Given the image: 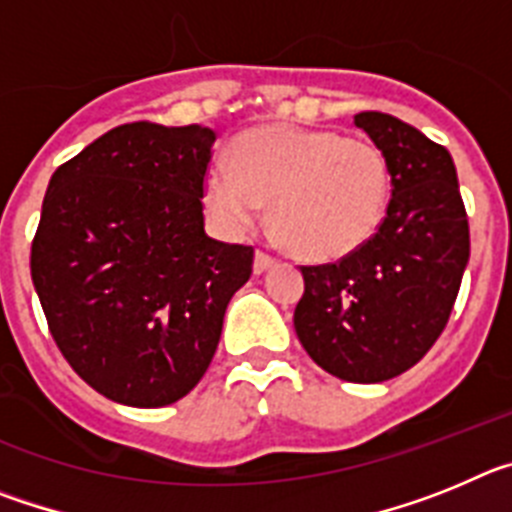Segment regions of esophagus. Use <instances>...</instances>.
<instances>
[{
  "label": "esophagus",
  "mask_w": 512,
  "mask_h": 512,
  "mask_svg": "<svg viewBox=\"0 0 512 512\" xmlns=\"http://www.w3.org/2000/svg\"><path fill=\"white\" fill-rule=\"evenodd\" d=\"M271 266H277V259L264 251H256V259H253V274H264V271H269Z\"/></svg>",
  "instance_id": "esophagus-1"
}]
</instances>
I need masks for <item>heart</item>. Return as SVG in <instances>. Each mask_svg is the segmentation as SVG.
Masks as SVG:
<instances>
[{
    "mask_svg": "<svg viewBox=\"0 0 512 512\" xmlns=\"http://www.w3.org/2000/svg\"><path fill=\"white\" fill-rule=\"evenodd\" d=\"M233 166L205 176V200L220 223L251 228L271 205V225L297 256L336 261L374 238L390 205L382 148L338 130L271 125L238 135Z\"/></svg>",
    "mask_w": 512,
    "mask_h": 512,
    "instance_id": "heart-1",
    "label": "heart"
}]
</instances>
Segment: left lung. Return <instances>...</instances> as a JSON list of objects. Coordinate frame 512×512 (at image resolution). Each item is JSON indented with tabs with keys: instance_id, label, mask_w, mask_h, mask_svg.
I'll use <instances>...</instances> for the list:
<instances>
[{
	"instance_id": "left-lung-1",
	"label": "left lung",
	"mask_w": 512,
	"mask_h": 512,
	"mask_svg": "<svg viewBox=\"0 0 512 512\" xmlns=\"http://www.w3.org/2000/svg\"><path fill=\"white\" fill-rule=\"evenodd\" d=\"M354 122L390 164L392 200L359 251L302 266L295 330L320 369L377 384L418 364L449 323L469 264V223L446 148L384 112Z\"/></svg>"
}]
</instances>
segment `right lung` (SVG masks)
<instances>
[{"mask_svg":"<svg viewBox=\"0 0 512 512\" xmlns=\"http://www.w3.org/2000/svg\"><path fill=\"white\" fill-rule=\"evenodd\" d=\"M202 125L112 128L51 176L30 253L51 336L107 400L164 408L205 377L251 246L205 233Z\"/></svg>","mask_w":512,"mask_h":512,"instance_id":"1","label":"right lung"}]
</instances>
